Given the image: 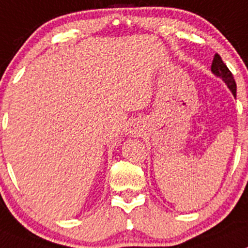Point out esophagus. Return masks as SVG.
Wrapping results in <instances>:
<instances>
[{"label":"esophagus","mask_w":248,"mask_h":248,"mask_svg":"<svg viewBox=\"0 0 248 248\" xmlns=\"http://www.w3.org/2000/svg\"><path fill=\"white\" fill-rule=\"evenodd\" d=\"M130 133H133V134H136V129H130Z\"/></svg>","instance_id":"1"}]
</instances>
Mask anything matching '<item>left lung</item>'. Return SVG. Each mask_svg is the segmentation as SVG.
<instances>
[{"instance_id": "obj_1", "label": "left lung", "mask_w": 248, "mask_h": 248, "mask_svg": "<svg viewBox=\"0 0 248 248\" xmlns=\"http://www.w3.org/2000/svg\"><path fill=\"white\" fill-rule=\"evenodd\" d=\"M211 69L212 72H213V74L221 78V79L225 81V84L228 85L229 89L232 90L234 96H236V82H235L234 77H232V73L229 70V68L226 67V64L223 62V60H221V57L218 53H216V56H214Z\"/></svg>"}]
</instances>
